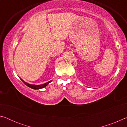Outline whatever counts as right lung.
<instances>
[{
    "label": "right lung",
    "instance_id": "add662e5",
    "mask_svg": "<svg viewBox=\"0 0 127 127\" xmlns=\"http://www.w3.org/2000/svg\"><path fill=\"white\" fill-rule=\"evenodd\" d=\"M21 80L23 82H24L25 84L28 87H29L30 88H31V89H34V90H38V89H42V88H44L47 85H48L49 83H50L51 81H50L48 82H46L45 83H44V84H42V85H31V84H29V83H28L27 82H26L23 80H22V79H21Z\"/></svg>",
    "mask_w": 127,
    "mask_h": 127
}]
</instances>
